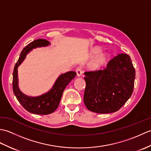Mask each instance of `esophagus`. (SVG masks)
<instances>
[{
    "instance_id": "obj_1",
    "label": "esophagus",
    "mask_w": 151,
    "mask_h": 151,
    "mask_svg": "<svg viewBox=\"0 0 151 151\" xmlns=\"http://www.w3.org/2000/svg\"><path fill=\"white\" fill-rule=\"evenodd\" d=\"M76 75H77V76H78V77L79 76H81L82 75L81 67H78V68L76 70Z\"/></svg>"
}]
</instances>
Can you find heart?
Wrapping results in <instances>:
<instances>
[{
	"mask_svg": "<svg viewBox=\"0 0 151 151\" xmlns=\"http://www.w3.org/2000/svg\"><path fill=\"white\" fill-rule=\"evenodd\" d=\"M101 49L99 47H96L94 48L91 51V55L92 56H95L97 55L99 53L101 52ZM109 60V56L107 54H101L96 58L93 61V62L91 63L90 67L91 69H99L102 66H103L105 65L106 63L108 62V61Z\"/></svg>",
	"mask_w": 151,
	"mask_h": 151,
	"instance_id": "heart-1",
	"label": "heart"
}]
</instances>
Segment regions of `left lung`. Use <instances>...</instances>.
I'll use <instances>...</instances> for the list:
<instances>
[{
  "label": "left lung",
  "instance_id": "left-lung-1",
  "mask_svg": "<svg viewBox=\"0 0 151 151\" xmlns=\"http://www.w3.org/2000/svg\"><path fill=\"white\" fill-rule=\"evenodd\" d=\"M84 102L89 110L99 114L118 111L132 94L136 71L130 57L119 54L103 70L86 71Z\"/></svg>",
  "mask_w": 151,
  "mask_h": 151
}]
</instances>
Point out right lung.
<instances>
[{"mask_svg":"<svg viewBox=\"0 0 151 151\" xmlns=\"http://www.w3.org/2000/svg\"><path fill=\"white\" fill-rule=\"evenodd\" d=\"M50 44L46 40L39 39L34 40L25 47L21 51L19 60L15 63L13 72V91L22 106L32 114L47 115L55 111L62 98L63 92L69 83L75 77V71H69L61 75L52 88L45 94L38 97H29L22 93L18 86L17 68L26 57L27 54L34 48L47 46Z\"/></svg>","mask_w":151,"mask_h":151,"instance_id":"right-lung-1","label":"right lung"}]
</instances>
